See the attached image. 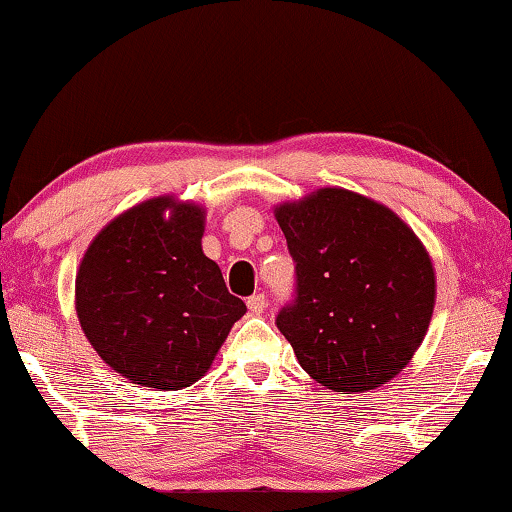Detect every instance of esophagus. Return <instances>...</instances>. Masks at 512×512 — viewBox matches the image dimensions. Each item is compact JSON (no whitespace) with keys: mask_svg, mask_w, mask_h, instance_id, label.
I'll return each instance as SVG.
<instances>
[{"mask_svg":"<svg viewBox=\"0 0 512 512\" xmlns=\"http://www.w3.org/2000/svg\"><path fill=\"white\" fill-rule=\"evenodd\" d=\"M246 305L250 311H253V314H262V311L266 309V296L264 293H255V296H250L246 300Z\"/></svg>","mask_w":512,"mask_h":512,"instance_id":"34e87169","label":"esophagus"}]
</instances>
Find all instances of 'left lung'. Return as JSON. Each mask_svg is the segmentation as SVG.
Instances as JSON below:
<instances>
[{
  "instance_id": "8db88e82",
  "label": "left lung",
  "mask_w": 512,
  "mask_h": 512,
  "mask_svg": "<svg viewBox=\"0 0 512 512\" xmlns=\"http://www.w3.org/2000/svg\"><path fill=\"white\" fill-rule=\"evenodd\" d=\"M296 291L275 316L300 366L336 393L372 391L427 334L436 277L418 237L388 207L320 189L275 210Z\"/></svg>"
}]
</instances>
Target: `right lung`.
<instances>
[{
	"label": "right lung",
	"mask_w": 512,
	"mask_h": 512,
	"mask_svg": "<svg viewBox=\"0 0 512 512\" xmlns=\"http://www.w3.org/2000/svg\"><path fill=\"white\" fill-rule=\"evenodd\" d=\"M201 237V207L153 198L108 223L83 257L81 327L99 357L133 384L162 391L194 384L246 314L221 268L203 255Z\"/></svg>",
	"instance_id": "1"
}]
</instances>
